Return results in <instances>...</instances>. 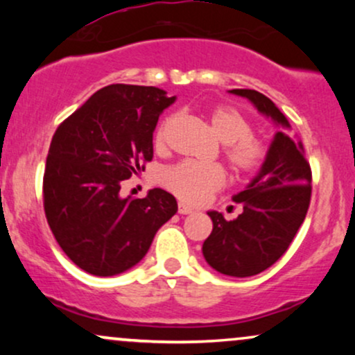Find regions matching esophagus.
Wrapping results in <instances>:
<instances>
[{"mask_svg": "<svg viewBox=\"0 0 355 355\" xmlns=\"http://www.w3.org/2000/svg\"><path fill=\"white\" fill-rule=\"evenodd\" d=\"M178 214L180 215H189V214H193V209L189 205V203H183L180 202L178 203Z\"/></svg>", "mask_w": 355, "mask_h": 355, "instance_id": "obj_1", "label": "esophagus"}]
</instances>
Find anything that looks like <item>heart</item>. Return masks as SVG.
I'll return each instance as SVG.
<instances>
[{
  "mask_svg": "<svg viewBox=\"0 0 355 355\" xmlns=\"http://www.w3.org/2000/svg\"><path fill=\"white\" fill-rule=\"evenodd\" d=\"M211 132L223 144V158L239 177L257 172L267 158V146L252 135L250 120L230 105H217L207 112ZM175 116H166L155 133V146L164 148ZM160 180L178 198L190 203H200L210 193L222 189L225 173L218 165H200L193 162H180L168 166L160 175Z\"/></svg>",
  "mask_w": 355,
  "mask_h": 355,
  "instance_id": "heart-1",
  "label": "heart"
}]
</instances>
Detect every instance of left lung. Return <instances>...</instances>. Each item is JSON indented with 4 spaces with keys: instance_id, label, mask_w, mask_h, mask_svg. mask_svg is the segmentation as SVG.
Wrapping results in <instances>:
<instances>
[{
    "instance_id": "1",
    "label": "left lung",
    "mask_w": 355,
    "mask_h": 355,
    "mask_svg": "<svg viewBox=\"0 0 355 355\" xmlns=\"http://www.w3.org/2000/svg\"><path fill=\"white\" fill-rule=\"evenodd\" d=\"M230 93L247 98L279 126V132L259 173L232 198L242 205V214L225 220L218 211H209L214 229L202 252L207 263L220 274L252 277L274 266L294 240L311 203L312 173L302 141H295L285 132L291 130V123L274 101L255 89H230Z\"/></svg>"
}]
</instances>
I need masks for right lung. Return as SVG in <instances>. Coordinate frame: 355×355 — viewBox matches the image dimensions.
Wrapping results in <instances>:
<instances>
[{
	"instance_id": "obj_1",
	"label": "right lung",
	"mask_w": 355,
	"mask_h": 355,
	"mask_svg": "<svg viewBox=\"0 0 355 355\" xmlns=\"http://www.w3.org/2000/svg\"><path fill=\"white\" fill-rule=\"evenodd\" d=\"M175 101L166 92L108 85L56 128L43 178L48 225L73 263L112 277L144 259L155 234L177 214L172 193L120 197L121 182L153 158L158 116Z\"/></svg>"
}]
</instances>
